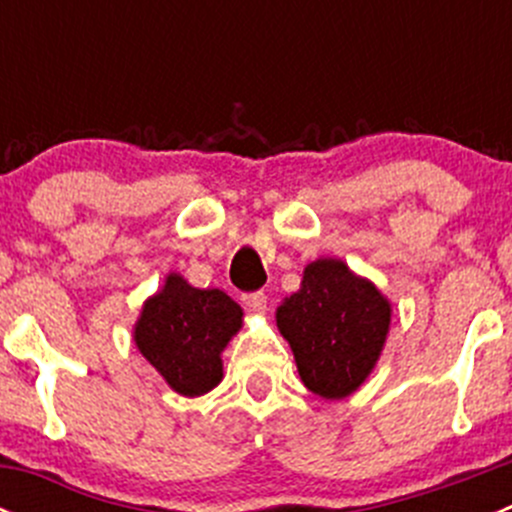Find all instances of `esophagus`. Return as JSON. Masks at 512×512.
I'll use <instances>...</instances> for the list:
<instances>
[{
    "label": "esophagus",
    "instance_id": "34e87169",
    "mask_svg": "<svg viewBox=\"0 0 512 512\" xmlns=\"http://www.w3.org/2000/svg\"><path fill=\"white\" fill-rule=\"evenodd\" d=\"M242 302H245V307L250 309V312L262 314L267 309V294L265 292H247L245 297H242Z\"/></svg>",
    "mask_w": 512,
    "mask_h": 512
}]
</instances>
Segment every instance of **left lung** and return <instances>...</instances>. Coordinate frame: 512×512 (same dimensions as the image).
I'll use <instances>...</instances> for the list:
<instances>
[{
	"instance_id": "obj_1",
	"label": "left lung",
	"mask_w": 512,
	"mask_h": 512,
	"mask_svg": "<svg viewBox=\"0 0 512 512\" xmlns=\"http://www.w3.org/2000/svg\"><path fill=\"white\" fill-rule=\"evenodd\" d=\"M391 307L371 282L339 260L304 270L299 292L277 309L304 386L322 399H344L364 384L389 332Z\"/></svg>"
}]
</instances>
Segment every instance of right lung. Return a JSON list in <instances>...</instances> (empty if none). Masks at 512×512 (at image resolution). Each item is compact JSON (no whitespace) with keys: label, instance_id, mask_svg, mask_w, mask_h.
Returning <instances> with one entry per match:
<instances>
[{"label":"right lung","instance_id":"1","mask_svg":"<svg viewBox=\"0 0 512 512\" xmlns=\"http://www.w3.org/2000/svg\"><path fill=\"white\" fill-rule=\"evenodd\" d=\"M242 309L220 289H195L180 275L143 307L136 324L141 354L183 396H200L220 384V352L240 329Z\"/></svg>","mask_w":512,"mask_h":512}]
</instances>
